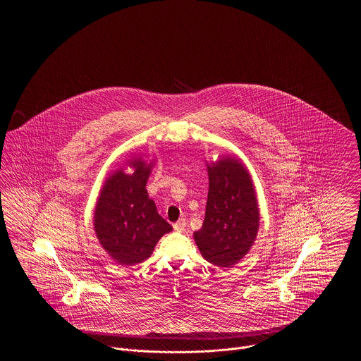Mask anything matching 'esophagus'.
<instances>
[{
  "mask_svg": "<svg viewBox=\"0 0 361 361\" xmlns=\"http://www.w3.org/2000/svg\"><path fill=\"white\" fill-rule=\"evenodd\" d=\"M185 227H187V222H185V219H180L178 222H176V224H173L174 231H178V233L184 231V230H185Z\"/></svg>",
  "mask_w": 361,
  "mask_h": 361,
  "instance_id": "esophagus-1",
  "label": "esophagus"
}]
</instances>
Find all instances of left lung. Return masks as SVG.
<instances>
[{
	"instance_id": "left-lung-1",
	"label": "left lung",
	"mask_w": 361,
	"mask_h": 361,
	"mask_svg": "<svg viewBox=\"0 0 361 361\" xmlns=\"http://www.w3.org/2000/svg\"><path fill=\"white\" fill-rule=\"evenodd\" d=\"M206 216L195 242L208 262L228 268L243 257L257 235L256 192L238 159H219L208 166Z\"/></svg>"
}]
</instances>
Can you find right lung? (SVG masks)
I'll return each mask as SVG.
<instances>
[{
    "mask_svg": "<svg viewBox=\"0 0 361 361\" xmlns=\"http://www.w3.org/2000/svg\"><path fill=\"white\" fill-rule=\"evenodd\" d=\"M130 165L134 173L118 171L106 180L94 211L96 235L121 265L150 257L155 243L173 230L145 188L152 166L140 159Z\"/></svg>",
    "mask_w": 361,
    "mask_h": 361,
    "instance_id": "obj_1",
    "label": "right lung"
}]
</instances>
